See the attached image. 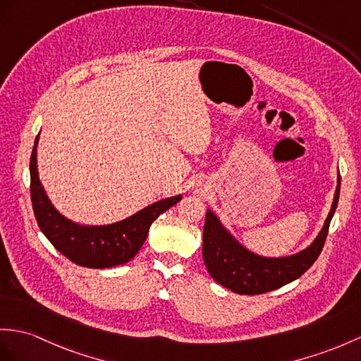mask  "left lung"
Returning <instances> with one entry per match:
<instances>
[{
	"label": "left lung",
	"instance_id": "obj_1",
	"mask_svg": "<svg viewBox=\"0 0 361 361\" xmlns=\"http://www.w3.org/2000/svg\"><path fill=\"white\" fill-rule=\"evenodd\" d=\"M340 180L338 174L332 207L319 235L310 247L286 257H263L245 248L221 224L213 211L207 209L202 254L209 276L233 293L245 295L269 293L300 277L312 267L323 250L331 219L338 204Z\"/></svg>",
	"mask_w": 361,
	"mask_h": 361
}]
</instances>
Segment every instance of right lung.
I'll return each instance as SVG.
<instances>
[{"label":"right lung","mask_w":361,"mask_h":361,"mask_svg":"<svg viewBox=\"0 0 361 361\" xmlns=\"http://www.w3.org/2000/svg\"><path fill=\"white\" fill-rule=\"evenodd\" d=\"M35 139L30 156V197L35 219L49 242L68 260L85 268H111L133 259L142 247L148 230L164 211L182 199L180 195L157 200L124 221L109 225H79L68 221L51 205L39 182Z\"/></svg>","instance_id":"add662e5"}]
</instances>
